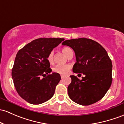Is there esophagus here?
<instances>
[{"instance_id":"1","label":"esophagus","mask_w":124,"mask_h":124,"mask_svg":"<svg viewBox=\"0 0 124 124\" xmlns=\"http://www.w3.org/2000/svg\"><path fill=\"white\" fill-rule=\"evenodd\" d=\"M61 78H62V79H63V78H65L64 76H63V75H61Z\"/></svg>"}]
</instances>
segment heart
Returning a JSON list of instances; mask_svg holds the SVG:
<instances>
[{"mask_svg": "<svg viewBox=\"0 0 124 124\" xmlns=\"http://www.w3.org/2000/svg\"><path fill=\"white\" fill-rule=\"evenodd\" d=\"M62 51L65 55L68 57L71 53L73 52L71 49H70L68 47H64L62 49ZM47 59L48 62L50 63H52L54 62V51H52L49 52L47 57ZM70 69V66L69 65H56L53 68V71L54 72L59 73L62 75H66L69 73V70Z\"/></svg>", "mask_w": 124, "mask_h": 124, "instance_id": "1", "label": "heart"}]
</instances>
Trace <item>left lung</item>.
Segmentation results:
<instances>
[{"mask_svg": "<svg viewBox=\"0 0 124 124\" xmlns=\"http://www.w3.org/2000/svg\"><path fill=\"white\" fill-rule=\"evenodd\" d=\"M62 45L68 46L75 52L77 62L73 66V72L85 75L82 80L70 76L69 98L85 106L101 100L112 81V62L106 50L95 40L84 38L65 40Z\"/></svg>", "mask_w": 124, "mask_h": 124, "instance_id": "1", "label": "left lung"}]
</instances>
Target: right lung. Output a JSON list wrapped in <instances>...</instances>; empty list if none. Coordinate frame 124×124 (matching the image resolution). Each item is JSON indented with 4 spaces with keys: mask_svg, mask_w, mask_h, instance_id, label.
Returning <instances> with one entry per match:
<instances>
[{
    "mask_svg": "<svg viewBox=\"0 0 124 124\" xmlns=\"http://www.w3.org/2000/svg\"><path fill=\"white\" fill-rule=\"evenodd\" d=\"M63 40V38H39L26 45L16 54L12 79L18 94L30 104L45 102L55 93L61 78L59 73L49 74L52 69L47 57Z\"/></svg>",
    "mask_w": 124,
    "mask_h": 124,
    "instance_id": "obj_1",
    "label": "right lung"
}]
</instances>
